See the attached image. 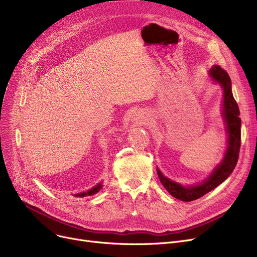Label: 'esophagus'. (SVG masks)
Wrapping results in <instances>:
<instances>
[{
    "label": "esophagus",
    "mask_w": 257,
    "mask_h": 257,
    "mask_svg": "<svg viewBox=\"0 0 257 257\" xmlns=\"http://www.w3.org/2000/svg\"><path fill=\"white\" fill-rule=\"evenodd\" d=\"M132 119L137 120L138 123H140V124H145L146 121L148 120V116L144 112H138V113L132 115Z\"/></svg>",
    "instance_id": "34e87169"
}]
</instances>
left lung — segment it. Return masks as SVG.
Returning <instances> with one entry per match:
<instances>
[{
    "instance_id": "1",
    "label": "left lung",
    "mask_w": 257,
    "mask_h": 257,
    "mask_svg": "<svg viewBox=\"0 0 257 257\" xmlns=\"http://www.w3.org/2000/svg\"><path fill=\"white\" fill-rule=\"evenodd\" d=\"M208 76L213 82L218 83L223 89L222 117L226 126L227 148L222 161L213 169L204 181L194 185H183L175 182L166 177L160 170L156 168L159 180L166 187V190L174 198L184 202L194 201L203 197L205 194L209 193L213 188L224 182L233 172L238 159L241 121L239 117L238 106L232 94L230 77L220 65H213L208 72Z\"/></svg>"
}]
</instances>
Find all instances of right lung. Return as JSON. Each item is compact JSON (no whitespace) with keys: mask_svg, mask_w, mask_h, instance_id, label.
<instances>
[{"mask_svg":"<svg viewBox=\"0 0 257 257\" xmlns=\"http://www.w3.org/2000/svg\"><path fill=\"white\" fill-rule=\"evenodd\" d=\"M102 188V183H98L96 186H93L90 190H88L87 192H82V193H78L75 195V197H80V198H83L85 196H92L94 194H97L100 190Z\"/></svg>","mask_w":257,"mask_h":257,"instance_id":"right-lung-1","label":"right lung"}]
</instances>
